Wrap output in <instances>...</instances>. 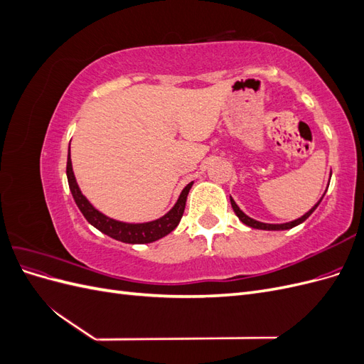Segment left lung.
<instances>
[{
  "instance_id": "left-lung-1",
  "label": "left lung",
  "mask_w": 364,
  "mask_h": 364,
  "mask_svg": "<svg viewBox=\"0 0 364 364\" xmlns=\"http://www.w3.org/2000/svg\"><path fill=\"white\" fill-rule=\"evenodd\" d=\"M323 196H325V194H323ZM323 196L321 197V200H318V202H317V203L310 209V211L305 213L302 217L293 220V222H289V223H281V225L262 223V222H258V220H253V218H250L249 215H246L243 211H241V209L238 208V205L235 203V200L232 199V197H230V205H232L234 213L237 214V217L241 220V222H243V223H245V225H247V226H250V228H253V229H264V230H285V229H291V228H294V226H297V225H301L302 222H305V220L314 213V209L318 206V203L322 202Z\"/></svg>"
}]
</instances>
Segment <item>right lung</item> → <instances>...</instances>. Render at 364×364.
I'll use <instances>...</instances> for the list:
<instances>
[{"instance_id": "add662e5", "label": "right lung", "mask_w": 364, "mask_h": 364, "mask_svg": "<svg viewBox=\"0 0 364 364\" xmlns=\"http://www.w3.org/2000/svg\"><path fill=\"white\" fill-rule=\"evenodd\" d=\"M67 178H68L71 194L74 197V202L77 206H79V209L87 222L100 230V232L109 235L114 240L123 241V243H129V245L153 243V241L168 235L171 230H174L183 215L186 196H188L191 186H193V182L186 185L182 190L178 202L174 203V206L167 214L159 217L158 220H153V222H146V223H126V222H118V220H114L111 217L105 215L103 213L98 211V209H95L91 205V202L82 194L79 185H77L74 171H73L70 150H68V161H67Z\"/></svg>"}]
</instances>
